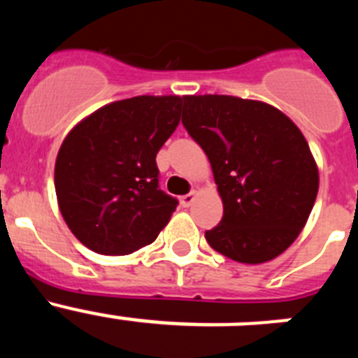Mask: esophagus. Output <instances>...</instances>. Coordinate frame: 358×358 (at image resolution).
Masks as SVG:
<instances>
[{"mask_svg":"<svg viewBox=\"0 0 358 358\" xmlns=\"http://www.w3.org/2000/svg\"><path fill=\"white\" fill-rule=\"evenodd\" d=\"M195 197H197V192H189V194L182 195V197H181V204L185 208L192 206V204H194V201H195Z\"/></svg>","mask_w":358,"mask_h":358,"instance_id":"1","label":"esophagus"}]
</instances>
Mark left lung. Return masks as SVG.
<instances>
[{"mask_svg":"<svg viewBox=\"0 0 358 358\" xmlns=\"http://www.w3.org/2000/svg\"><path fill=\"white\" fill-rule=\"evenodd\" d=\"M182 125L206 152L224 204L208 243L240 264L280 256L305 227L319 189L296 123L258 100L194 94L185 96Z\"/></svg>","mask_w":358,"mask_h":358,"instance_id":"1","label":"left lung"}]
</instances>
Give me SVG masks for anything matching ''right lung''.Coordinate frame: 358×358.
Returning a JSON list of instances; mask_svg holds the SVG:
<instances>
[{
	"instance_id": "obj_1",
	"label": "right lung",
	"mask_w": 358,
	"mask_h": 358,
	"mask_svg": "<svg viewBox=\"0 0 358 358\" xmlns=\"http://www.w3.org/2000/svg\"><path fill=\"white\" fill-rule=\"evenodd\" d=\"M181 96H134L100 107L69 131L55 161L59 208L98 255L156 240L177 208L159 188L156 156L181 120Z\"/></svg>"
}]
</instances>
